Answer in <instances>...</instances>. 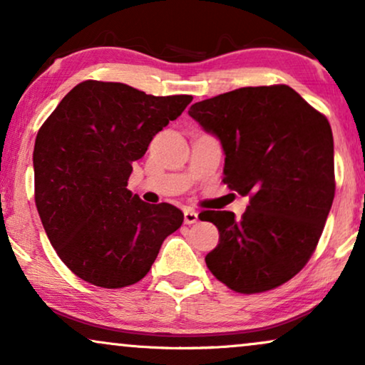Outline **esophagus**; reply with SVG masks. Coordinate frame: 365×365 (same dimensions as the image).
<instances>
[{
	"instance_id": "1",
	"label": "esophagus",
	"mask_w": 365,
	"mask_h": 365,
	"mask_svg": "<svg viewBox=\"0 0 365 365\" xmlns=\"http://www.w3.org/2000/svg\"><path fill=\"white\" fill-rule=\"evenodd\" d=\"M197 212L194 211V209H191V207H187V209H184V222L186 224H194V222H197Z\"/></svg>"
}]
</instances>
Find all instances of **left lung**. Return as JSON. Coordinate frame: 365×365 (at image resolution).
<instances>
[{"instance_id": "1", "label": "left lung", "mask_w": 365, "mask_h": 365, "mask_svg": "<svg viewBox=\"0 0 365 365\" xmlns=\"http://www.w3.org/2000/svg\"><path fill=\"white\" fill-rule=\"evenodd\" d=\"M189 116L221 141L224 184L249 196L241 219L199 214L219 231L209 271L239 294L291 281L316 251L336 194L327 118L286 84L234 89L192 104Z\"/></svg>"}]
</instances>
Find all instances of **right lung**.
Segmentation results:
<instances>
[{"label": "right lung", "instance_id": "right-lung-1", "mask_svg": "<svg viewBox=\"0 0 365 365\" xmlns=\"http://www.w3.org/2000/svg\"><path fill=\"white\" fill-rule=\"evenodd\" d=\"M192 96H153L123 83L74 86L39 128L34 202L69 271L93 286L141 281L184 221L173 204H148L126 187L133 163Z\"/></svg>", "mask_w": 365, "mask_h": 365}]
</instances>
